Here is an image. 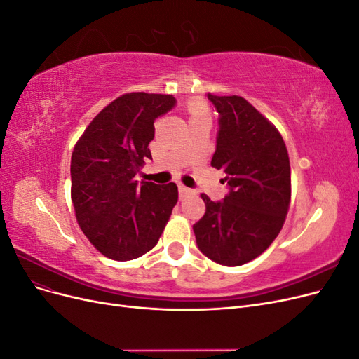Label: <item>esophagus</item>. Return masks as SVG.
<instances>
[{
	"mask_svg": "<svg viewBox=\"0 0 359 359\" xmlns=\"http://www.w3.org/2000/svg\"><path fill=\"white\" fill-rule=\"evenodd\" d=\"M178 193H180V199H184V198L190 196V194H193L194 191H193L191 189L186 187V186H180V187H178Z\"/></svg>",
	"mask_w": 359,
	"mask_h": 359,
	"instance_id": "obj_1",
	"label": "esophagus"
}]
</instances>
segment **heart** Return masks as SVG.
<instances>
[{
    "mask_svg": "<svg viewBox=\"0 0 359 359\" xmlns=\"http://www.w3.org/2000/svg\"><path fill=\"white\" fill-rule=\"evenodd\" d=\"M191 115L193 116H196V115H201V114H206L205 111H203V107H201V106H196V104H194V106H191Z\"/></svg>",
    "mask_w": 359,
    "mask_h": 359,
    "instance_id": "obj_1",
    "label": "heart"
}]
</instances>
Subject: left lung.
Instances as JSON below:
<instances>
[{
	"label": "left lung",
	"instance_id": "obj_1",
	"mask_svg": "<svg viewBox=\"0 0 359 359\" xmlns=\"http://www.w3.org/2000/svg\"><path fill=\"white\" fill-rule=\"evenodd\" d=\"M219 112L211 166L223 169V201L202 194L206 211L193 224L201 252L214 262L240 266L271 245L290 202V165L278 130L240 95H212Z\"/></svg>",
	"mask_w": 359,
	"mask_h": 359
}]
</instances>
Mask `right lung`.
I'll return each mask as SVG.
<instances>
[{
  "mask_svg": "<svg viewBox=\"0 0 359 359\" xmlns=\"http://www.w3.org/2000/svg\"><path fill=\"white\" fill-rule=\"evenodd\" d=\"M177 100L169 94L130 93L97 115L72 154V202L90 243L114 260L153 248L178 202L175 182L135 180L154 139V121Z\"/></svg>",
  "mask_w": 359,
  "mask_h": 359,
  "instance_id": "1",
  "label": "right lung"
}]
</instances>
